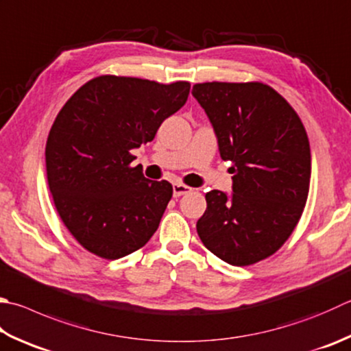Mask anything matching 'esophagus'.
I'll use <instances>...</instances> for the list:
<instances>
[{"label":"esophagus","mask_w":351,"mask_h":351,"mask_svg":"<svg viewBox=\"0 0 351 351\" xmlns=\"http://www.w3.org/2000/svg\"><path fill=\"white\" fill-rule=\"evenodd\" d=\"M191 191H193V188H189V186H186V184H183V183H174L173 184V194H174V197L184 195V194L191 193Z\"/></svg>","instance_id":"esophagus-1"}]
</instances>
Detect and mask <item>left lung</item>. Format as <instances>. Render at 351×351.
I'll return each mask as SVG.
<instances>
[{"label": "left lung", "mask_w": 351, "mask_h": 351, "mask_svg": "<svg viewBox=\"0 0 351 351\" xmlns=\"http://www.w3.org/2000/svg\"><path fill=\"white\" fill-rule=\"evenodd\" d=\"M193 96L206 111L232 191L206 194L197 232L208 250L232 266L274 255L306 206L312 156L300 116L263 82H203Z\"/></svg>", "instance_id": "obj_1"}]
</instances>
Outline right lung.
<instances>
[{
  "mask_svg": "<svg viewBox=\"0 0 351 351\" xmlns=\"http://www.w3.org/2000/svg\"><path fill=\"white\" fill-rule=\"evenodd\" d=\"M189 88L186 81L102 75L58 113L45 145L49 188L65 228L88 252L117 260L154 235L173 184L145 178L131 167V149L153 141Z\"/></svg>",
  "mask_w": 351,
  "mask_h": 351,
  "instance_id": "obj_1",
  "label": "right lung"
}]
</instances>
